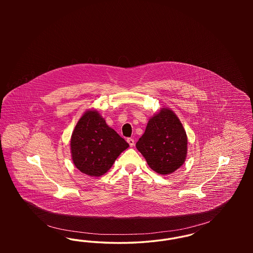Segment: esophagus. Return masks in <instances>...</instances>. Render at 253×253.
Here are the masks:
<instances>
[{
  "label": "esophagus",
  "instance_id": "esophagus-1",
  "mask_svg": "<svg viewBox=\"0 0 253 253\" xmlns=\"http://www.w3.org/2000/svg\"><path fill=\"white\" fill-rule=\"evenodd\" d=\"M127 142L129 143L130 147H132V146L134 145V140H133V138H132V137H129V138H127Z\"/></svg>",
  "mask_w": 253,
  "mask_h": 253
}]
</instances>
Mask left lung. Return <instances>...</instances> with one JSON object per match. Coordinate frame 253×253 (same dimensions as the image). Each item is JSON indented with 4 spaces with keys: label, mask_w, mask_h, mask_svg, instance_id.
<instances>
[{
    "label": "left lung",
    "mask_w": 253,
    "mask_h": 253,
    "mask_svg": "<svg viewBox=\"0 0 253 253\" xmlns=\"http://www.w3.org/2000/svg\"><path fill=\"white\" fill-rule=\"evenodd\" d=\"M187 144V134L179 119L172 111L163 108L149 121L135 146L150 168L166 175L183 165Z\"/></svg>",
    "instance_id": "obj_1"
}]
</instances>
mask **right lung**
I'll return each mask as SVG.
<instances>
[{
    "instance_id": "right-lung-1",
    "label": "right lung",
    "mask_w": 253,
    "mask_h": 253,
    "mask_svg": "<svg viewBox=\"0 0 253 253\" xmlns=\"http://www.w3.org/2000/svg\"><path fill=\"white\" fill-rule=\"evenodd\" d=\"M129 144L110 128L96 111H88L78 121L71 137L75 166L90 176H100Z\"/></svg>"
}]
</instances>
